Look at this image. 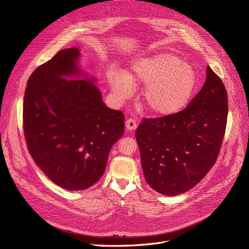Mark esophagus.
Here are the masks:
<instances>
[{
	"label": "esophagus",
	"mask_w": 249,
	"mask_h": 249,
	"mask_svg": "<svg viewBox=\"0 0 249 249\" xmlns=\"http://www.w3.org/2000/svg\"><path fill=\"white\" fill-rule=\"evenodd\" d=\"M126 128H127V130L128 131H134V130H136V128H137V123H136V121L135 120H133V119H127V121H126Z\"/></svg>",
	"instance_id": "obj_1"
}]
</instances>
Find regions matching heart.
Wrapping results in <instances>:
<instances>
[{"instance_id":"obj_1","label":"heart","mask_w":249,"mask_h":249,"mask_svg":"<svg viewBox=\"0 0 249 249\" xmlns=\"http://www.w3.org/2000/svg\"><path fill=\"white\" fill-rule=\"evenodd\" d=\"M108 82L114 96L125 100L134 92V83L146 85L144 102L160 116L182 111L190 103L198 83L194 68L170 53H159L132 62L129 74L111 71Z\"/></svg>"}]
</instances>
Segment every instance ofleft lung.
<instances>
[{"mask_svg":"<svg viewBox=\"0 0 249 249\" xmlns=\"http://www.w3.org/2000/svg\"><path fill=\"white\" fill-rule=\"evenodd\" d=\"M206 82L182 111L144 119L136 131L142 168L157 192L175 196L197 185L215 164L227 126L226 88L208 66Z\"/></svg>","mask_w":249,"mask_h":249,"instance_id":"obj_1","label":"left lung"}]
</instances>
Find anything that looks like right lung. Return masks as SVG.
<instances>
[{"instance_id":"obj_1","label":"right lung","mask_w":249,"mask_h":249,"mask_svg":"<svg viewBox=\"0 0 249 249\" xmlns=\"http://www.w3.org/2000/svg\"><path fill=\"white\" fill-rule=\"evenodd\" d=\"M80 49L59 51L27 81L23 130L28 151L48 178L67 190H85L104 173L123 136L124 115L102 100L95 77L80 67Z\"/></svg>"}]
</instances>
